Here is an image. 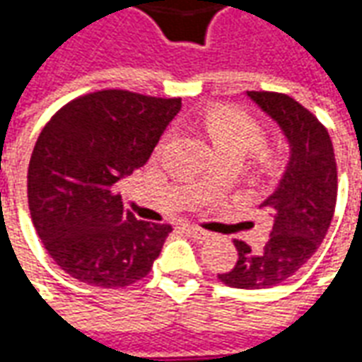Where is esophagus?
<instances>
[{
  "label": "esophagus",
  "instance_id": "obj_1",
  "mask_svg": "<svg viewBox=\"0 0 362 362\" xmlns=\"http://www.w3.org/2000/svg\"><path fill=\"white\" fill-rule=\"evenodd\" d=\"M182 230H184V233H186L188 236H192V238H196V240H205V238H209V233H207V230H202V228L192 227V225H184V227H182Z\"/></svg>",
  "mask_w": 362,
  "mask_h": 362
}]
</instances>
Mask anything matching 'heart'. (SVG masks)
Wrapping results in <instances>:
<instances>
[{
    "label": "heart",
    "mask_w": 362,
    "mask_h": 362,
    "mask_svg": "<svg viewBox=\"0 0 362 362\" xmlns=\"http://www.w3.org/2000/svg\"><path fill=\"white\" fill-rule=\"evenodd\" d=\"M204 129L221 160L243 163L250 173L269 174L281 165V147L264 137L258 119L233 104H213L204 112ZM205 188L213 186L204 182Z\"/></svg>",
    "instance_id": "1"
}]
</instances>
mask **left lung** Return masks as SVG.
Wrapping results in <instances>:
<instances>
[{"instance_id":"left-lung-1","label":"left lung","mask_w":362,"mask_h":362,"mask_svg":"<svg viewBox=\"0 0 362 362\" xmlns=\"http://www.w3.org/2000/svg\"><path fill=\"white\" fill-rule=\"evenodd\" d=\"M248 96L285 132L291 160L277 189L259 205L272 217L266 246L252 252L233 240L236 266L217 277L228 287L267 288L298 272L326 238L337 199V166L326 126L308 108L283 93L248 90Z\"/></svg>"}]
</instances>
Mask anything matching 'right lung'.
<instances>
[{"label": "right lung", "instance_id": "1", "mask_svg": "<svg viewBox=\"0 0 362 362\" xmlns=\"http://www.w3.org/2000/svg\"><path fill=\"white\" fill-rule=\"evenodd\" d=\"M180 106V96L103 89L64 104L44 126L28 163V209L67 275L103 288L149 275L173 227L135 219L114 184L149 160Z\"/></svg>", "mask_w": 362, "mask_h": 362}]
</instances>
